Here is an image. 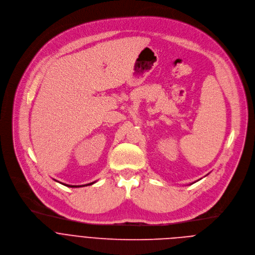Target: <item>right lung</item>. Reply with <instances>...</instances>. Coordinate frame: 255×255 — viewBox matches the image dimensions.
<instances>
[{"label":"right lung","instance_id":"add662e5","mask_svg":"<svg viewBox=\"0 0 255 255\" xmlns=\"http://www.w3.org/2000/svg\"><path fill=\"white\" fill-rule=\"evenodd\" d=\"M93 183H94V182L89 183V184H85V185H78V186H77V185H68V184H64V185H65V186H68V187H73V188H74V187H81V186H88V185H92ZM62 184H63V183H62Z\"/></svg>","mask_w":255,"mask_h":255}]
</instances>
